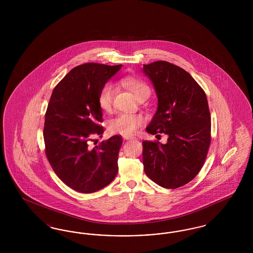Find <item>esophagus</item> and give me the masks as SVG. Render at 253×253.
Segmentation results:
<instances>
[{"instance_id":"34e87169","label":"esophagus","mask_w":253,"mask_h":253,"mask_svg":"<svg viewBox=\"0 0 253 253\" xmlns=\"http://www.w3.org/2000/svg\"><path fill=\"white\" fill-rule=\"evenodd\" d=\"M123 138H124V140H130V139H133V137H132V136H127V135H124V136H123Z\"/></svg>"}]
</instances>
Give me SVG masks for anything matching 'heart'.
Returning a JSON list of instances; mask_svg holds the SVG:
<instances>
[{
    "label": "heart",
    "mask_w": 253,
    "mask_h": 253,
    "mask_svg": "<svg viewBox=\"0 0 253 253\" xmlns=\"http://www.w3.org/2000/svg\"><path fill=\"white\" fill-rule=\"evenodd\" d=\"M122 84L125 85L137 98L146 90H150L144 82L133 79L124 78L121 80ZM115 96V85L106 83L98 93L97 102L100 109L104 112H111L113 108V100ZM144 118L138 114H120L111 119L107 123V130L111 134L132 135L137 129L144 123Z\"/></svg>",
    "instance_id": "heart-1"
}]
</instances>
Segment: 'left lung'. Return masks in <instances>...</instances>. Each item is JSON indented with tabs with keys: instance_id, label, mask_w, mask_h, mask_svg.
<instances>
[{
	"instance_id": "left-lung-1",
	"label": "left lung",
	"mask_w": 253,
	"mask_h": 253,
	"mask_svg": "<svg viewBox=\"0 0 253 253\" xmlns=\"http://www.w3.org/2000/svg\"><path fill=\"white\" fill-rule=\"evenodd\" d=\"M143 73L158 99L146 131L168 134L166 144L142 142L145 173L163 188L176 189L198 174L208 155L211 124L207 96L189 73L168 61L144 64Z\"/></svg>"
}]
</instances>
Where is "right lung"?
<instances>
[{"instance_id": "add662e5", "label": "right lung", "mask_w": 253, "mask_h": 253, "mask_svg": "<svg viewBox=\"0 0 253 253\" xmlns=\"http://www.w3.org/2000/svg\"><path fill=\"white\" fill-rule=\"evenodd\" d=\"M121 68L95 62L73 68L54 88L45 113V155L55 173L73 190L95 193L118 173L121 135L97 146L93 137L103 133L97 96L101 87Z\"/></svg>"}]
</instances>
